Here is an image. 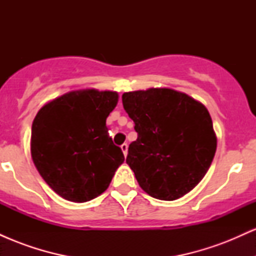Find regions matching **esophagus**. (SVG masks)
Instances as JSON below:
<instances>
[{"label": "esophagus", "instance_id": "obj_1", "mask_svg": "<svg viewBox=\"0 0 256 256\" xmlns=\"http://www.w3.org/2000/svg\"><path fill=\"white\" fill-rule=\"evenodd\" d=\"M120 148H122V152H124V155L126 156V155H128V143H124V144H122V146H120Z\"/></svg>", "mask_w": 256, "mask_h": 256}]
</instances>
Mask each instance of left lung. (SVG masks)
<instances>
[{
  "label": "left lung",
  "instance_id": "8db88e82",
  "mask_svg": "<svg viewBox=\"0 0 256 256\" xmlns=\"http://www.w3.org/2000/svg\"><path fill=\"white\" fill-rule=\"evenodd\" d=\"M137 140L126 164L152 198L173 201L204 177L216 150L210 112L201 102L168 88L122 94Z\"/></svg>",
  "mask_w": 256,
  "mask_h": 256
}]
</instances>
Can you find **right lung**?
<instances>
[{"label":"right lung","mask_w":256,"mask_h":256,"mask_svg":"<svg viewBox=\"0 0 256 256\" xmlns=\"http://www.w3.org/2000/svg\"><path fill=\"white\" fill-rule=\"evenodd\" d=\"M118 100L116 91H70L34 116L32 161L46 183L67 201L82 204L98 198L124 162L106 126Z\"/></svg>","instance_id":"obj_1"}]
</instances>
